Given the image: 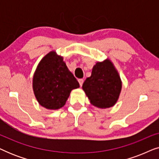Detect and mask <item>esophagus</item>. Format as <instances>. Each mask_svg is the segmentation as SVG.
<instances>
[{
    "label": "esophagus",
    "mask_w": 159,
    "mask_h": 159,
    "mask_svg": "<svg viewBox=\"0 0 159 159\" xmlns=\"http://www.w3.org/2000/svg\"><path fill=\"white\" fill-rule=\"evenodd\" d=\"M78 82H79L80 85L82 87V84H83V82H84V80L83 79H79V80H78Z\"/></svg>",
    "instance_id": "1"
}]
</instances>
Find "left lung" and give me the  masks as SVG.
I'll list each match as a JSON object with an SVG mask.
<instances>
[{"instance_id": "left-lung-1", "label": "left lung", "mask_w": 159, "mask_h": 159, "mask_svg": "<svg viewBox=\"0 0 159 159\" xmlns=\"http://www.w3.org/2000/svg\"><path fill=\"white\" fill-rule=\"evenodd\" d=\"M122 82L111 61L106 58L93 67L92 73L82 84L90 103L99 108L114 106L120 95Z\"/></svg>"}]
</instances>
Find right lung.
<instances>
[{
  "mask_svg": "<svg viewBox=\"0 0 159 159\" xmlns=\"http://www.w3.org/2000/svg\"><path fill=\"white\" fill-rule=\"evenodd\" d=\"M80 84L69 70L63 56L50 51L37 66L32 78V88L37 101L43 107L57 110L65 105L71 91Z\"/></svg>",
  "mask_w": 159,
  "mask_h": 159,
  "instance_id": "right-lung-1",
  "label": "right lung"
}]
</instances>
